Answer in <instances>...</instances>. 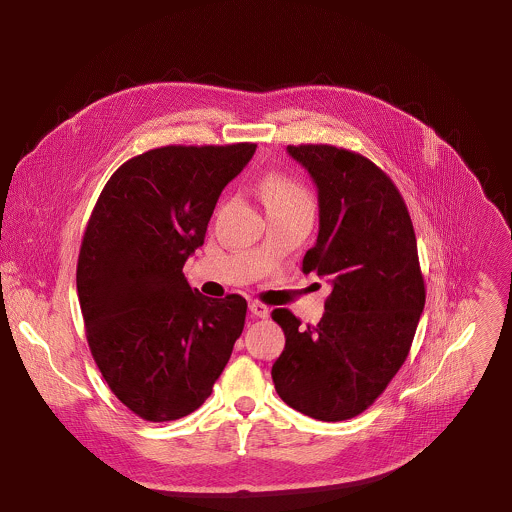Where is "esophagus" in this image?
Wrapping results in <instances>:
<instances>
[{
    "label": "esophagus",
    "mask_w": 512,
    "mask_h": 512,
    "mask_svg": "<svg viewBox=\"0 0 512 512\" xmlns=\"http://www.w3.org/2000/svg\"><path fill=\"white\" fill-rule=\"evenodd\" d=\"M249 310H251V314L255 318H267L269 316V308L265 304H261V302H251Z\"/></svg>",
    "instance_id": "34e87169"
}]
</instances>
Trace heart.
<instances>
[{
	"mask_svg": "<svg viewBox=\"0 0 512 512\" xmlns=\"http://www.w3.org/2000/svg\"><path fill=\"white\" fill-rule=\"evenodd\" d=\"M259 192L267 208H285V206H304L312 204L308 190L294 178L283 174H265L259 182Z\"/></svg>",
	"mask_w": 512,
	"mask_h": 512,
	"instance_id": "obj_1",
	"label": "heart"
}]
</instances>
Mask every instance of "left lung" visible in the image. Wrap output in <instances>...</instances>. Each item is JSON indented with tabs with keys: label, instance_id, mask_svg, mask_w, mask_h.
<instances>
[{
	"label": "left lung",
	"instance_id": "obj_1",
	"mask_svg": "<svg viewBox=\"0 0 512 512\" xmlns=\"http://www.w3.org/2000/svg\"><path fill=\"white\" fill-rule=\"evenodd\" d=\"M318 186L320 233L304 273L332 283L318 326L277 308L285 334L273 362L277 395L320 421L369 409L405 362L425 306V283L407 204L369 158L328 143L287 145Z\"/></svg>",
	"mask_w": 512,
	"mask_h": 512
}]
</instances>
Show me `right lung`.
<instances>
[{
	"label": "right lung",
	"mask_w": 512,
	"mask_h": 512,
	"mask_svg": "<svg viewBox=\"0 0 512 512\" xmlns=\"http://www.w3.org/2000/svg\"><path fill=\"white\" fill-rule=\"evenodd\" d=\"M255 148L164 145L139 154L113 172L91 212L77 263L87 342L113 395L145 421L196 411L243 332L245 298H206L182 267Z\"/></svg>",
	"instance_id": "right-lung-1"
}]
</instances>
